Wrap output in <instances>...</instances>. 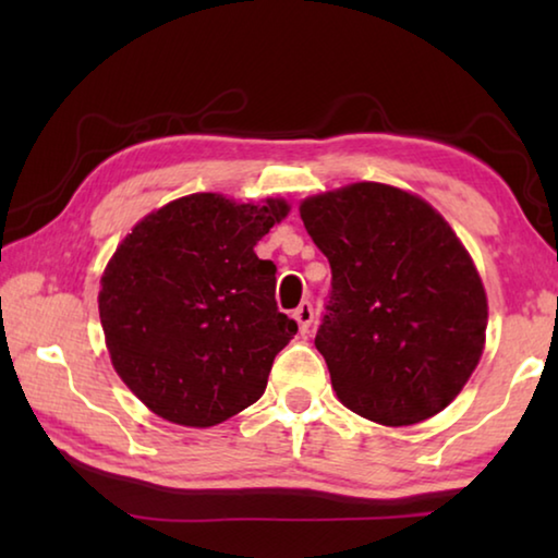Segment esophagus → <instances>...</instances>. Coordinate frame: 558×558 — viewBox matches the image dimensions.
I'll return each mask as SVG.
<instances>
[{"label":"esophagus","mask_w":558,"mask_h":558,"mask_svg":"<svg viewBox=\"0 0 558 558\" xmlns=\"http://www.w3.org/2000/svg\"><path fill=\"white\" fill-rule=\"evenodd\" d=\"M295 319H298V325H300V332L305 335L307 329H310V325H313V319H315V310H313V305H310L307 300L300 302V305H298Z\"/></svg>","instance_id":"obj_1"}]
</instances>
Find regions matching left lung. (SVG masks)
<instances>
[{"instance_id": "1", "label": "left lung", "mask_w": 558, "mask_h": 558, "mask_svg": "<svg viewBox=\"0 0 558 558\" xmlns=\"http://www.w3.org/2000/svg\"><path fill=\"white\" fill-rule=\"evenodd\" d=\"M332 268L315 347L337 399L411 426L456 399L485 347L487 295L448 221L415 194L349 184L300 204Z\"/></svg>"}]
</instances>
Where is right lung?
Wrapping results in <instances>:
<instances>
[{
    "label": "right lung",
    "instance_id": "right-lung-1",
    "mask_svg": "<svg viewBox=\"0 0 558 558\" xmlns=\"http://www.w3.org/2000/svg\"><path fill=\"white\" fill-rule=\"evenodd\" d=\"M290 206L189 194L140 221L100 280L112 366L149 411L179 426L223 423L266 391L298 332L276 302V263L256 243Z\"/></svg>",
    "mask_w": 558,
    "mask_h": 558
}]
</instances>
